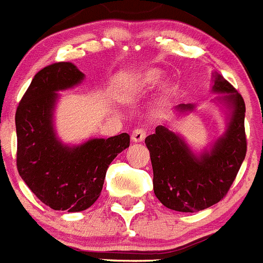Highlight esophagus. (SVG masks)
<instances>
[{"label": "esophagus", "instance_id": "obj_1", "mask_svg": "<svg viewBox=\"0 0 263 263\" xmlns=\"http://www.w3.org/2000/svg\"><path fill=\"white\" fill-rule=\"evenodd\" d=\"M144 138H146V132L143 129H136L132 133V141L136 142V143H139V142H143Z\"/></svg>", "mask_w": 263, "mask_h": 263}]
</instances>
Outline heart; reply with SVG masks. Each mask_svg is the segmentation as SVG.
<instances>
[{
  "instance_id": "obj_1",
  "label": "heart",
  "mask_w": 263,
  "mask_h": 263,
  "mask_svg": "<svg viewBox=\"0 0 263 263\" xmlns=\"http://www.w3.org/2000/svg\"><path fill=\"white\" fill-rule=\"evenodd\" d=\"M161 77L162 74L159 69H147L141 73H137L125 84L124 94L126 97H130L149 91L159 85V82L161 81ZM161 92L164 97L174 96L176 86H174L173 82H164L161 86Z\"/></svg>"
}]
</instances>
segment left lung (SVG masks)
I'll use <instances>...</instances> for the list:
<instances>
[{
  "label": "left lung",
  "instance_id": "8db88e82",
  "mask_svg": "<svg viewBox=\"0 0 263 263\" xmlns=\"http://www.w3.org/2000/svg\"><path fill=\"white\" fill-rule=\"evenodd\" d=\"M214 101L227 114L223 136L213 146L195 154L183 137L166 125H159L146 138L154 171V191L172 211L194 213L217 204L226 196L246 159V103L221 74H213ZM195 104H178L176 111L189 114Z\"/></svg>",
  "mask_w": 263,
  "mask_h": 263
}]
</instances>
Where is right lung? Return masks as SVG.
<instances>
[{"label":"right lung","instance_id":"right-lung-1","mask_svg":"<svg viewBox=\"0 0 263 263\" xmlns=\"http://www.w3.org/2000/svg\"><path fill=\"white\" fill-rule=\"evenodd\" d=\"M85 74L69 62L50 64L34 74L15 114L16 166L31 191L54 211L81 212L101 195L112 160L127 148L129 134L64 144L57 136L58 91L81 84Z\"/></svg>","mask_w":263,"mask_h":263}]
</instances>
